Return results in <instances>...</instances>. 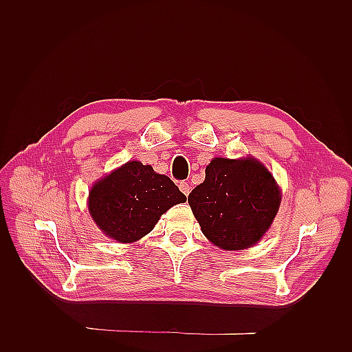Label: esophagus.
Returning <instances> with one entry per match:
<instances>
[{"mask_svg": "<svg viewBox=\"0 0 352 352\" xmlns=\"http://www.w3.org/2000/svg\"><path fill=\"white\" fill-rule=\"evenodd\" d=\"M179 189L182 190V192H184L186 197L189 195V189H190V188H189V184H188V182H180V184H179Z\"/></svg>", "mask_w": 352, "mask_h": 352, "instance_id": "obj_1", "label": "esophagus"}]
</instances>
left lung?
Masks as SVG:
<instances>
[{
  "label": "left lung",
  "instance_id": "8db88e82",
  "mask_svg": "<svg viewBox=\"0 0 352 352\" xmlns=\"http://www.w3.org/2000/svg\"><path fill=\"white\" fill-rule=\"evenodd\" d=\"M204 235L223 250L257 243L279 210L280 190L255 158H214L188 197Z\"/></svg>",
  "mask_w": 352,
  "mask_h": 352
}]
</instances>
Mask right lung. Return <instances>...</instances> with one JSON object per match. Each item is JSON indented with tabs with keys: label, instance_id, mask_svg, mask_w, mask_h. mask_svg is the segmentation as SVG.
Masks as SVG:
<instances>
[{
	"label": "right lung",
	"instance_id": "add662e5",
	"mask_svg": "<svg viewBox=\"0 0 352 352\" xmlns=\"http://www.w3.org/2000/svg\"><path fill=\"white\" fill-rule=\"evenodd\" d=\"M185 201L172 179L157 175L151 166L129 162L92 186L88 206L105 235L135 242L150 233L170 207Z\"/></svg>",
	"mask_w": 352,
	"mask_h": 352
}]
</instances>
